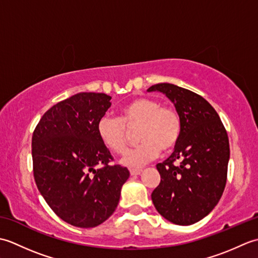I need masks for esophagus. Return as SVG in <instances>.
<instances>
[{"label": "esophagus", "instance_id": "obj_1", "mask_svg": "<svg viewBox=\"0 0 258 258\" xmlns=\"http://www.w3.org/2000/svg\"><path fill=\"white\" fill-rule=\"evenodd\" d=\"M142 172V169H131L130 171V173H131V175H132V176H136V175H140Z\"/></svg>", "mask_w": 258, "mask_h": 258}]
</instances>
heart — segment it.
<instances>
[{
    "label": "heart",
    "mask_w": 258,
    "mask_h": 258,
    "mask_svg": "<svg viewBox=\"0 0 258 258\" xmlns=\"http://www.w3.org/2000/svg\"><path fill=\"white\" fill-rule=\"evenodd\" d=\"M139 146L128 151L123 157L125 166L140 168L154 160L161 153L172 151L182 134V119L176 109L161 106L155 98L139 97L119 108V118L103 116L98 119L96 130L102 143L108 150L122 154L127 145V132L139 126Z\"/></svg>",
    "instance_id": "heart-1"
}]
</instances>
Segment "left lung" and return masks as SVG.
Here are the masks:
<instances>
[{
  "mask_svg": "<svg viewBox=\"0 0 258 258\" xmlns=\"http://www.w3.org/2000/svg\"><path fill=\"white\" fill-rule=\"evenodd\" d=\"M171 101L182 119L173 154L156 168L161 183L152 201L161 215L177 225H191L210 214L226 185L229 142L215 109L196 93L169 83L151 86Z\"/></svg>",
  "mask_w": 258,
  "mask_h": 258,
  "instance_id": "8db88e82",
  "label": "left lung"
}]
</instances>
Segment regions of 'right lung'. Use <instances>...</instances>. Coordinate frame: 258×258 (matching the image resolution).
I'll list each match as a JSON object with an SVG mask.
<instances>
[{
	"label": "right lung",
	"instance_id": "obj_1",
	"mask_svg": "<svg viewBox=\"0 0 258 258\" xmlns=\"http://www.w3.org/2000/svg\"><path fill=\"white\" fill-rule=\"evenodd\" d=\"M111 98L104 93H78L45 112L32 136L37 188L53 212L76 227L105 222L130 177L126 167L109 165L113 157L97 135V122Z\"/></svg>",
	"mask_w": 258,
	"mask_h": 258
}]
</instances>
